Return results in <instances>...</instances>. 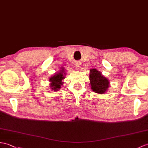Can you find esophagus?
I'll use <instances>...</instances> for the list:
<instances>
[{"label": "esophagus", "mask_w": 148, "mask_h": 148, "mask_svg": "<svg viewBox=\"0 0 148 148\" xmlns=\"http://www.w3.org/2000/svg\"><path fill=\"white\" fill-rule=\"evenodd\" d=\"M74 65H75V66L76 67H79L81 66V65L79 64V63H75Z\"/></svg>", "instance_id": "obj_1"}]
</instances>
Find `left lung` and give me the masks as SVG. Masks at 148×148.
Masks as SVG:
<instances>
[{"label": "left lung", "mask_w": 148, "mask_h": 148, "mask_svg": "<svg viewBox=\"0 0 148 148\" xmlns=\"http://www.w3.org/2000/svg\"><path fill=\"white\" fill-rule=\"evenodd\" d=\"M90 83L92 90L99 94H103L107 90L109 81L103 76L100 72L96 69H91L90 73Z\"/></svg>", "instance_id": "obj_1"}]
</instances>
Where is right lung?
<instances>
[{"mask_svg":"<svg viewBox=\"0 0 148 148\" xmlns=\"http://www.w3.org/2000/svg\"><path fill=\"white\" fill-rule=\"evenodd\" d=\"M64 72L62 71H61L60 73H58L56 75H54L53 77H51L50 79V81L51 82V88L54 91H57L58 89H60V85L62 84V80L64 78L63 73Z\"/></svg>","mask_w":148,"mask_h":148,"instance_id":"add662e5","label":"right lung"}]
</instances>
